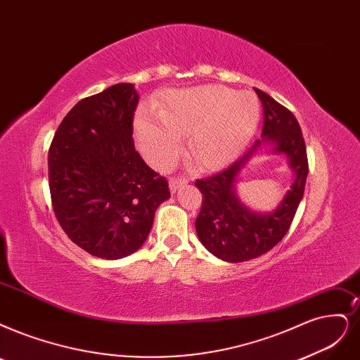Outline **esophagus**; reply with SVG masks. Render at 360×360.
I'll return each mask as SVG.
<instances>
[{
    "mask_svg": "<svg viewBox=\"0 0 360 360\" xmlns=\"http://www.w3.org/2000/svg\"><path fill=\"white\" fill-rule=\"evenodd\" d=\"M184 185H187V181L185 179H170L169 188H170L172 194H175L181 187H184Z\"/></svg>",
    "mask_w": 360,
    "mask_h": 360,
    "instance_id": "34e87169",
    "label": "esophagus"
}]
</instances>
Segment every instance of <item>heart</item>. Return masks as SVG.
<instances>
[{"mask_svg":"<svg viewBox=\"0 0 360 360\" xmlns=\"http://www.w3.org/2000/svg\"><path fill=\"white\" fill-rule=\"evenodd\" d=\"M261 120V105L250 91L237 93L222 86H202L172 91L162 110H139L135 129L143 157L167 167L190 136L194 162L209 170L221 169L243 153Z\"/></svg>","mask_w":360,"mask_h":360,"instance_id":"1","label":"heart"}]
</instances>
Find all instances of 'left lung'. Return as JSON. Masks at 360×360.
Masks as SVG:
<instances>
[{
  "instance_id": "1",
  "label": "left lung",
  "mask_w": 360,
  "mask_h": 360,
  "mask_svg": "<svg viewBox=\"0 0 360 360\" xmlns=\"http://www.w3.org/2000/svg\"><path fill=\"white\" fill-rule=\"evenodd\" d=\"M264 108L262 139L234 165L207 179H198L195 187L203 194V205L195 219L198 240L217 258L243 262L267 254L288 233L309 175L307 151L295 115L270 95L255 89ZM259 153H282L295 175L283 200L269 212L245 205L235 185L251 158Z\"/></svg>"
}]
</instances>
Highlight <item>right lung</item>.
<instances>
[{
    "mask_svg": "<svg viewBox=\"0 0 360 360\" xmlns=\"http://www.w3.org/2000/svg\"><path fill=\"white\" fill-rule=\"evenodd\" d=\"M138 102L130 83L82 99L62 120L49 150V187L60 227L77 246L103 259L139 250L157 207L170 197L167 181L135 150Z\"/></svg>",
    "mask_w": 360,
    "mask_h": 360,
    "instance_id": "add662e5",
    "label": "right lung"
}]
</instances>
